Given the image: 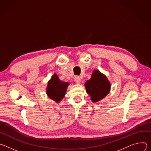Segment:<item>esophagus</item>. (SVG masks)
Wrapping results in <instances>:
<instances>
[{"mask_svg":"<svg viewBox=\"0 0 151 151\" xmlns=\"http://www.w3.org/2000/svg\"><path fill=\"white\" fill-rule=\"evenodd\" d=\"M74 81H75V82L77 83V84H79V83H80V81H81V78H80V77L76 76V77H75V78H74Z\"/></svg>","mask_w":151,"mask_h":151,"instance_id":"1","label":"esophagus"}]
</instances>
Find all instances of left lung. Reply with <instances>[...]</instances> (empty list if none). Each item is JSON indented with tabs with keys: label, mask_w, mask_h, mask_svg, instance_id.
Segmentation results:
<instances>
[{
	"label": "left lung",
	"mask_w": 151,
	"mask_h": 151,
	"mask_svg": "<svg viewBox=\"0 0 151 151\" xmlns=\"http://www.w3.org/2000/svg\"><path fill=\"white\" fill-rule=\"evenodd\" d=\"M110 83L106 76L97 70L93 71L91 78L85 83L86 92L93 103L106 96L110 92Z\"/></svg>",
	"instance_id": "left-lung-1"
}]
</instances>
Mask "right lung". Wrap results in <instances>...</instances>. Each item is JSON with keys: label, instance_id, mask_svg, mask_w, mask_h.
<instances>
[{"label": "right lung", "instance_id": "obj_1", "mask_svg": "<svg viewBox=\"0 0 151 151\" xmlns=\"http://www.w3.org/2000/svg\"><path fill=\"white\" fill-rule=\"evenodd\" d=\"M68 85L69 83L62 81L58 76L54 74L48 82L46 90L47 95L53 101L59 103L65 95Z\"/></svg>", "mask_w": 151, "mask_h": 151}]
</instances>
